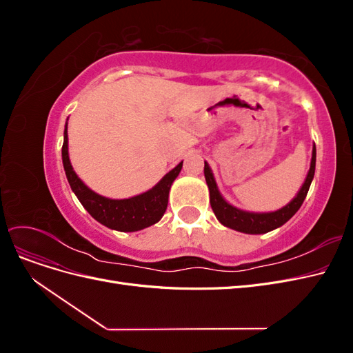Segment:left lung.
Returning a JSON list of instances; mask_svg holds the SVG:
<instances>
[{
  "label": "left lung",
  "mask_w": 353,
  "mask_h": 353,
  "mask_svg": "<svg viewBox=\"0 0 353 353\" xmlns=\"http://www.w3.org/2000/svg\"><path fill=\"white\" fill-rule=\"evenodd\" d=\"M315 160H316V148L314 144L311 168H309V172L306 175L305 183H303L302 188L299 190L297 196L284 208L275 210V212H268V213L245 212V210L237 209L232 205H230V203L221 196L218 185H216V181H215V178H213L212 169L205 162V178H206V184L209 187L210 206H212L213 213H215V216L218 218V221L222 223V225H225L231 230L240 231V232H245V234H265V232H270L275 228L284 225V223L290 219L302 206V203L309 191V187H311V183L314 179Z\"/></svg>",
  "instance_id": "obj_1"
}]
</instances>
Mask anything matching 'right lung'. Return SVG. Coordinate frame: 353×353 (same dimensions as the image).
I'll return each instance as SVG.
<instances>
[{"mask_svg":"<svg viewBox=\"0 0 353 353\" xmlns=\"http://www.w3.org/2000/svg\"><path fill=\"white\" fill-rule=\"evenodd\" d=\"M61 159L70 188L73 193L77 194L81 205L88 210V213L95 221H99L108 228L123 232L140 231L162 219L163 213L168 208L170 185H172L175 178L179 175L181 168H183V162H181L172 170H169L152 190L145 191L143 194H138L130 199L114 200L94 193V191L85 185L79 179V176L74 174V170L70 165L68 150V123L65 126V140H63L61 147Z\"/></svg>","mask_w":353,"mask_h":353,"instance_id":"add662e5","label":"right lung"}]
</instances>
